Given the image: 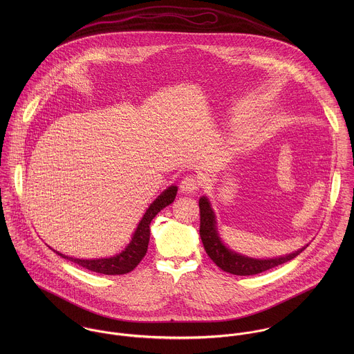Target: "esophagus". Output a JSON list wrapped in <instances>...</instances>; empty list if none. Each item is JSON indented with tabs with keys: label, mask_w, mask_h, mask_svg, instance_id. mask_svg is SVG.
I'll use <instances>...</instances> for the list:
<instances>
[{
	"label": "esophagus",
	"mask_w": 354,
	"mask_h": 354,
	"mask_svg": "<svg viewBox=\"0 0 354 354\" xmlns=\"http://www.w3.org/2000/svg\"><path fill=\"white\" fill-rule=\"evenodd\" d=\"M199 188V181L194 176H187L183 178L180 184V189L183 194H194Z\"/></svg>",
	"instance_id": "obj_1"
}]
</instances>
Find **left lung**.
Masks as SVG:
<instances>
[{
  "mask_svg": "<svg viewBox=\"0 0 354 354\" xmlns=\"http://www.w3.org/2000/svg\"><path fill=\"white\" fill-rule=\"evenodd\" d=\"M199 208H201V239L207 254L211 260L223 271L234 274V275H254L270 268H274L279 264H283L296 256L303 252L308 245L303 248L278 256V257H268V259H256L245 254L236 252L226 247L219 237L218 227H216V216L211 207V203L207 196H202L199 199Z\"/></svg>",
  "mask_w": 354,
  "mask_h": 354,
  "instance_id": "1",
  "label": "left lung"
}]
</instances>
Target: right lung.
I'll use <instances>...</instances> for the list:
<instances>
[{
	"mask_svg": "<svg viewBox=\"0 0 354 354\" xmlns=\"http://www.w3.org/2000/svg\"><path fill=\"white\" fill-rule=\"evenodd\" d=\"M177 187L170 185L167 187L153 202L149 205L146 209L143 218L138 223V227L129 241V244L117 254L110 256V257H102V259H77L72 256H66L64 253L58 251H53L59 254L61 257L79 264L83 268H87L94 272H100L104 275H121L132 271L145 257L149 248V241H150V223L155 215L167 207L169 204L174 202L176 195H177Z\"/></svg>",
	"mask_w": 354,
	"mask_h": 354,
	"instance_id": "1",
	"label": "right lung"
}]
</instances>
